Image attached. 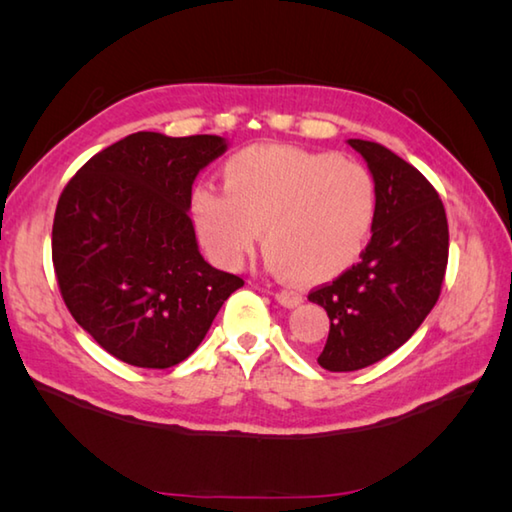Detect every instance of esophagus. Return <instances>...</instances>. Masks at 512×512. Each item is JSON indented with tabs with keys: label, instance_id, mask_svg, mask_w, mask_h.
<instances>
[{
	"label": "esophagus",
	"instance_id": "1",
	"mask_svg": "<svg viewBox=\"0 0 512 512\" xmlns=\"http://www.w3.org/2000/svg\"><path fill=\"white\" fill-rule=\"evenodd\" d=\"M275 299L281 303V306H286V308H297L299 303L303 301V297L299 295V292L297 290H290V288L277 290L275 292Z\"/></svg>",
	"mask_w": 512,
	"mask_h": 512
}]
</instances>
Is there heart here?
I'll return each mask as SVG.
<instances>
[{
    "instance_id": "heart-1",
    "label": "heart",
    "mask_w": 512,
    "mask_h": 512,
    "mask_svg": "<svg viewBox=\"0 0 512 512\" xmlns=\"http://www.w3.org/2000/svg\"><path fill=\"white\" fill-rule=\"evenodd\" d=\"M222 187L198 184L189 206L202 244L228 268L244 262L262 228L275 273L319 284L361 257L376 220L372 171L332 151L246 147L224 162Z\"/></svg>"
}]
</instances>
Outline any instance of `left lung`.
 <instances>
[{"mask_svg":"<svg viewBox=\"0 0 512 512\" xmlns=\"http://www.w3.org/2000/svg\"><path fill=\"white\" fill-rule=\"evenodd\" d=\"M347 143L367 160L378 206L361 262L308 295L330 317L317 358L328 372H356L407 343L436 306L449 262L447 213L433 184L383 145Z\"/></svg>","mask_w":512,"mask_h":512,"instance_id":"obj_1","label":"left lung"}]
</instances>
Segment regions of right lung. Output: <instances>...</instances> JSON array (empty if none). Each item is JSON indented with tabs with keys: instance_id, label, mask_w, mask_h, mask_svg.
<instances>
[{
	"instance_id": "add662e5",
	"label": "right lung",
	"mask_w": 512,
	"mask_h": 512,
	"mask_svg": "<svg viewBox=\"0 0 512 512\" xmlns=\"http://www.w3.org/2000/svg\"><path fill=\"white\" fill-rule=\"evenodd\" d=\"M224 138L138 132L94 154L54 211L52 264L74 321L118 361L167 369L209 332L244 279L204 262L189 217Z\"/></svg>"
}]
</instances>
